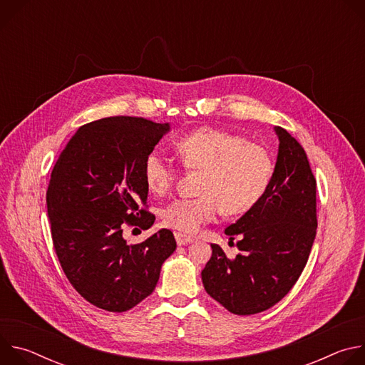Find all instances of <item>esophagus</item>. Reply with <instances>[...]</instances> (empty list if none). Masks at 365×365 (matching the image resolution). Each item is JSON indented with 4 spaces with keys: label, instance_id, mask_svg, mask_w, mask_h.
<instances>
[{
    "label": "esophagus",
    "instance_id": "1",
    "mask_svg": "<svg viewBox=\"0 0 365 365\" xmlns=\"http://www.w3.org/2000/svg\"><path fill=\"white\" fill-rule=\"evenodd\" d=\"M175 238H176L178 245H186V244H189V242L193 241L192 237H187V235L180 234V232H175Z\"/></svg>",
    "mask_w": 365,
    "mask_h": 365
}]
</instances>
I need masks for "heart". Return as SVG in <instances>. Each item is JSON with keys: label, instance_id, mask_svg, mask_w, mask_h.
<instances>
[{"label": "heart", "instance_id": "heart-1", "mask_svg": "<svg viewBox=\"0 0 365 365\" xmlns=\"http://www.w3.org/2000/svg\"><path fill=\"white\" fill-rule=\"evenodd\" d=\"M176 153L187 170L202 172L197 197L172 200L162 214L163 222L193 234L220 214L248 212L266 195L274 176L272 151L244 135L203 127L176 141ZM144 179L155 195L168 193L176 180V168L158 151L144 159Z\"/></svg>", "mask_w": 365, "mask_h": 365}]
</instances>
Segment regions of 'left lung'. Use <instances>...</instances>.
I'll list each match as a JSON object with an SVG mask.
<instances>
[{"instance_id":"left-lung-1","label":"left lung","mask_w":365,"mask_h":365,"mask_svg":"<svg viewBox=\"0 0 365 365\" xmlns=\"http://www.w3.org/2000/svg\"><path fill=\"white\" fill-rule=\"evenodd\" d=\"M273 180L252 210L225 234L241 251L218 244L202 270L206 293L234 315H254L280 302L302 274L317 235V179L303 147L282 127Z\"/></svg>"}]
</instances>
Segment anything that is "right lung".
<instances>
[{
	"mask_svg": "<svg viewBox=\"0 0 365 365\" xmlns=\"http://www.w3.org/2000/svg\"><path fill=\"white\" fill-rule=\"evenodd\" d=\"M169 124L143 117H108L82 125L53 168L46 193L50 232L62 270L91 304L125 312L150 296L162 264L176 250L160 230L128 245L125 225L148 230L144 159Z\"/></svg>",
	"mask_w": 365,
	"mask_h": 365,
	"instance_id": "right-lung-1",
	"label": "right lung"
}]
</instances>
